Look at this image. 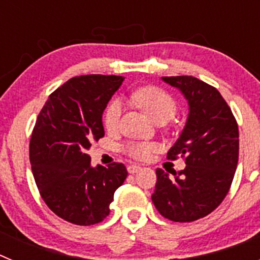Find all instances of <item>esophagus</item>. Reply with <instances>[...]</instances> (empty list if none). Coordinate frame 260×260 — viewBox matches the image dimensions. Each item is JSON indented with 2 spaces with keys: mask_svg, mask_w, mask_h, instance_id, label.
<instances>
[{
  "mask_svg": "<svg viewBox=\"0 0 260 260\" xmlns=\"http://www.w3.org/2000/svg\"><path fill=\"white\" fill-rule=\"evenodd\" d=\"M138 171H141V167H139V165H137V164L127 165V172H128V173L134 174V173H137Z\"/></svg>",
  "mask_w": 260,
  "mask_h": 260,
  "instance_id": "obj_1",
  "label": "esophagus"
}]
</instances>
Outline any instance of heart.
Masks as SVG:
<instances>
[{
  "label": "heart",
  "mask_w": 260,
  "mask_h": 260,
  "mask_svg": "<svg viewBox=\"0 0 260 260\" xmlns=\"http://www.w3.org/2000/svg\"><path fill=\"white\" fill-rule=\"evenodd\" d=\"M133 102L143 110L155 123H165L171 121L177 112V103L167 91L156 86H146L135 89L132 95ZM123 113V103L114 98L107 105L104 112V126L108 132L114 133L119 128ZM156 144L151 142H128L122 151L135 160H146L156 151Z\"/></svg>",
  "instance_id": "1"
}]
</instances>
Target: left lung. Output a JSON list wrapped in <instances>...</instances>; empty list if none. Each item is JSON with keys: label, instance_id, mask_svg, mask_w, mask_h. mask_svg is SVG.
Returning <instances> with one entry per match:
<instances>
[{"label": "left lung", "instance_id": "obj_1", "mask_svg": "<svg viewBox=\"0 0 260 260\" xmlns=\"http://www.w3.org/2000/svg\"><path fill=\"white\" fill-rule=\"evenodd\" d=\"M189 102V117L167 157L185 158L183 171L169 177L156 171L152 202L165 219L190 222L210 215L228 194L238 162V125L215 87L187 75L162 77Z\"/></svg>", "mask_w": 260, "mask_h": 260}]
</instances>
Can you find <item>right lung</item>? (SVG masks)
Masks as SVG:
<instances>
[{"label": "right lung", "mask_w": 260, "mask_h": 260, "mask_svg": "<svg viewBox=\"0 0 260 260\" xmlns=\"http://www.w3.org/2000/svg\"><path fill=\"white\" fill-rule=\"evenodd\" d=\"M123 78L80 75L49 95L29 141V161L41 198L58 217L93 225L109 215L127 171L122 162L91 167L87 150L104 137L103 112Z\"/></svg>", "instance_id": "right-lung-1"}]
</instances>
